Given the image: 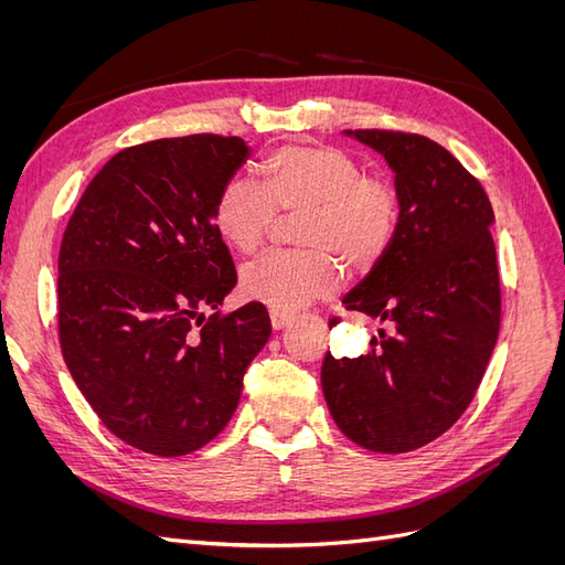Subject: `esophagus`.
Segmentation results:
<instances>
[{"label":"esophagus","instance_id":"1","mask_svg":"<svg viewBox=\"0 0 565 565\" xmlns=\"http://www.w3.org/2000/svg\"><path fill=\"white\" fill-rule=\"evenodd\" d=\"M289 320H292V313L280 311V309H270V324L276 330H282Z\"/></svg>","mask_w":565,"mask_h":565}]
</instances>
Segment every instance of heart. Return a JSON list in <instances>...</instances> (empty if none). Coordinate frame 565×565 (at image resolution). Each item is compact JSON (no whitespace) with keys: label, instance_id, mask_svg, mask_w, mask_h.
Masks as SVG:
<instances>
[{"label":"heart","instance_id":"1","mask_svg":"<svg viewBox=\"0 0 565 565\" xmlns=\"http://www.w3.org/2000/svg\"><path fill=\"white\" fill-rule=\"evenodd\" d=\"M282 214L297 218L303 249L270 252L243 268L249 299L270 309L295 311L311 299L332 295L339 262L349 270H370L388 252L401 221L396 183L365 174L351 152L324 143H297L273 152L264 185L247 177L228 179L214 202V226L243 254L259 249Z\"/></svg>","mask_w":565,"mask_h":565}]
</instances>
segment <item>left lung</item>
<instances>
[{
	"mask_svg": "<svg viewBox=\"0 0 565 565\" xmlns=\"http://www.w3.org/2000/svg\"><path fill=\"white\" fill-rule=\"evenodd\" d=\"M396 172L398 231L382 262L344 297L349 311L388 322L367 355L322 361L337 426L374 452L431 443L473 401L500 332L492 204L436 141L393 129L347 131ZM339 318L330 320V328Z\"/></svg>",
	"mask_w": 565,
	"mask_h": 565,
	"instance_id": "8db88e82",
	"label": "left lung"
}]
</instances>
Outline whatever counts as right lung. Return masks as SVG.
<instances>
[{
	"instance_id": "obj_1",
	"label": "right lung",
	"mask_w": 565,
	"mask_h": 565,
	"mask_svg": "<svg viewBox=\"0 0 565 565\" xmlns=\"http://www.w3.org/2000/svg\"><path fill=\"white\" fill-rule=\"evenodd\" d=\"M247 156L241 136L218 134L125 148L65 226L61 351L82 396L131 448L179 457L207 446L270 337L259 301L218 311L237 273L214 202Z\"/></svg>"
}]
</instances>
